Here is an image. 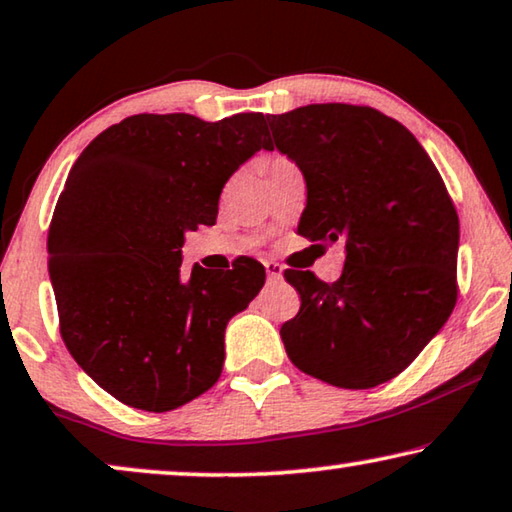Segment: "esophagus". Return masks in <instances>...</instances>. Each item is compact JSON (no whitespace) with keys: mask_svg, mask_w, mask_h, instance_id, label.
<instances>
[{"mask_svg":"<svg viewBox=\"0 0 512 512\" xmlns=\"http://www.w3.org/2000/svg\"><path fill=\"white\" fill-rule=\"evenodd\" d=\"M263 265H265V272H268V279H270V281H279V279H281V274H284V268H281L279 263H274V261H265Z\"/></svg>","mask_w":512,"mask_h":512,"instance_id":"34e87169","label":"esophagus"}]
</instances>
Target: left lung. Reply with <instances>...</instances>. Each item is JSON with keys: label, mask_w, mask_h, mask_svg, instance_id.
I'll use <instances>...</instances> for the list:
<instances>
[{"label": "left lung", "mask_w": 512, "mask_h": 512, "mask_svg": "<svg viewBox=\"0 0 512 512\" xmlns=\"http://www.w3.org/2000/svg\"><path fill=\"white\" fill-rule=\"evenodd\" d=\"M279 152L300 166L298 233L342 242V277L286 270L300 311L281 325L300 372L346 390L395 379L457 302L459 219L416 136L369 106L311 103L268 115Z\"/></svg>", "instance_id": "obj_1"}]
</instances>
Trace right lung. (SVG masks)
Wrapping results in <instances>:
<instances>
[{"mask_svg":"<svg viewBox=\"0 0 512 512\" xmlns=\"http://www.w3.org/2000/svg\"><path fill=\"white\" fill-rule=\"evenodd\" d=\"M261 147L272 150L263 113H140L73 164L48 231L59 335L122 404L173 411L219 381L226 325L261 291L265 268L244 256L184 277L182 244L217 221L228 177Z\"/></svg>","mask_w":512,"mask_h":512,"instance_id":"add662e5","label":"right lung"}]
</instances>
